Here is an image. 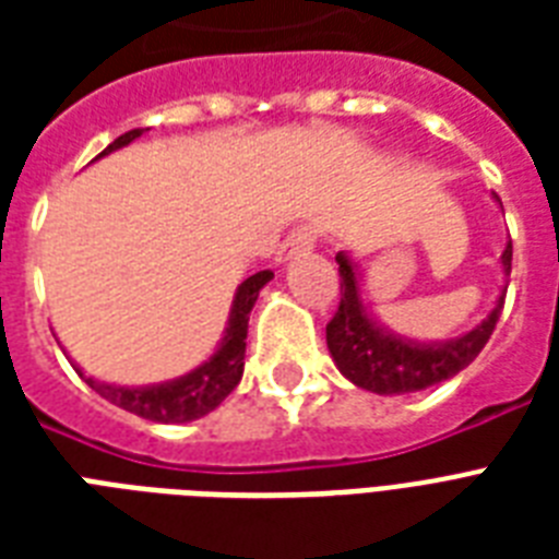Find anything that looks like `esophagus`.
<instances>
[{"instance_id":"1","label":"esophagus","mask_w":559,"mask_h":559,"mask_svg":"<svg viewBox=\"0 0 559 559\" xmlns=\"http://www.w3.org/2000/svg\"><path fill=\"white\" fill-rule=\"evenodd\" d=\"M313 243H316L313 231H307V228H298V231L287 235V240L281 243L278 258H275V261H278V263L293 261V258H298V254L310 252V249H313Z\"/></svg>"}]
</instances>
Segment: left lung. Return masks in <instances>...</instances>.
I'll list each match as a JSON object with an SVG mask.
<instances>
[{
	"label": "left lung",
	"mask_w": 559,
	"mask_h": 559,
	"mask_svg": "<svg viewBox=\"0 0 559 559\" xmlns=\"http://www.w3.org/2000/svg\"><path fill=\"white\" fill-rule=\"evenodd\" d=\"M493 200L499 202L496 193ZM511 261L513 246L508 240L502 258H499L504 284L496 296L493 310L473 331L452 336V340L420 342L391 331L389 324L377 319L366 296V284H362V272H359L357 261L348 252L336 254L342 275V301L336 316L328 324V350H331L342 377L354 382L357 389L391 397V394L424 391L464 371L481 354L496 322H499L504 293H508V278H511Z\"/></svg>",
	"instance_id": "1"
}]
</instances>
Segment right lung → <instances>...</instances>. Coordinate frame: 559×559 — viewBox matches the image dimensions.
Wrapping results in <instances>:
<instances>
[{
    "instance_id": "add662e5",
    "label": "right lung",
    "mask_w": 559,
    "mask_h": 559,
    "mask_svg": "<svg viewBox=\"0 0 559 559\" xmlns=\"http://www.w3.org/2000/svg\"><path fill=\"white\" fill-rule=\"evenodd\" d=\"M142 133L144 130L139 127V130L118 135L116 142L109 144L98 159L121 151V147L135 142ZM270 281L272 270H261L249 275L243 284H237L223 340L217 342V348H214V354L205 362H200L193 371L182 373V377H174V380L165 382H151V385H118V382H104L90 377L72 357H69V362H72L74 371L81 373V380L92 391H98L100 397L109 400L112 406L133 412V415L144 417V420H153V424H188V420L205 417L235 391V385L243 377L249 313H252L254 301H258V293Z\"/></svg>"
}]
</instances>
